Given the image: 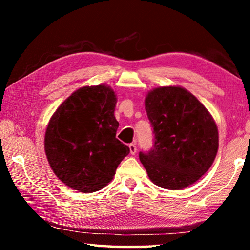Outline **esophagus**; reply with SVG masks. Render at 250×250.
<instances>
[{"label":"esophagus","instance_id":"obj_1","mask_svg":"<svg viewBox=\"0 0 250 250\" xmlns=\"http://www.w3.org/2000/svg\"><path fill=\"white\" fill-rule=\"evenodd\" d=\"M129 150H130V153L134 155L137 153V146H135L134 143H131V145H129Z\"/></svg>","mask_w":250,"mask_h":250}]
</instances>
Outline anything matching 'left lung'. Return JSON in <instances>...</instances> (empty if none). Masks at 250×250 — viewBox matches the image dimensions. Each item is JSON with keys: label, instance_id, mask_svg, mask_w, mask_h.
<instances>
[{"label": "left lung", "instance_id": "1", "mask_svg": "<svg viewBox=\"0 0 250 250\" xmlns=\"http://www.w3.org/2000/svg\"><path fill=\"white\" fill-rule=\"evenodd\" d=\"M153 147L139 158L150 180L177 191L201 179L218 150V129L195 96L180 86L154 88L146 97Z\"/></svg>", "mask_w": 250, "mask_h": 250}]
</instances>
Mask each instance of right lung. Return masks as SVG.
<instances>
[{
  "label": "right lung",
  "mask_w": 250,
  "mask_h": 250,
  "mask_svg": "<svg viewBox=\"0 0 250 250\" xmlns=\"http://www.w3.org/2000/svg\"><path fill=\"white\" fill-rule=\"evenodd\" d=\"M117 97L109 86L74 91L50 118L45 153L59 180L68 188L92 193L111 182L129 147L116 138Z\"/></svg>",
  "instance_id": "1"
}]
</instances>
